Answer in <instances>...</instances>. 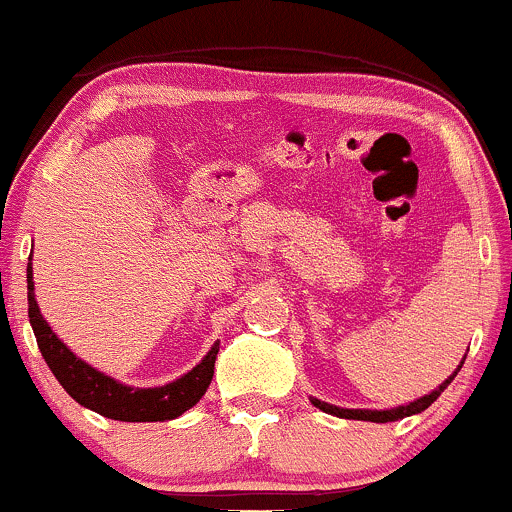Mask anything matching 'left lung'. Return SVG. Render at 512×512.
<instances>
[{
	"instance_id": "8db88e82",
	"label": "left lung",
	"mask_w": 512,
	"mask_h": 512,
	"mask_svg": "<svg viewBox=\"0 0 512 512\" xmlns=\"http://www.w3.org/2000/svg\"><path fill=\"white\" fill-rule=\"evenodd\" d=\"M462 367V365H459ZM457 367V372H459ZM455 372V375H457ZM455 375L450 377V380H445L440 384L435 392H430L426 396H421V399L411 401L409 406H399V409H389V411H363V409H338V406H331V404H324V401L319 399H312V404L317 406V409L326 411V413H333V416H341V418H353V421H372V423H389V421H399V418H406V416H413V413H421L426 411L430 404H433L435 399H438L442 389L447 387L452 380H455Z\"/></svg>"
}]
</instances>
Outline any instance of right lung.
<instances>
[{
	"mask_svg": "<svg viewBox=\"0 0 512 512\" xmlns=\"http://www.w3.org/2000/svg\"><path fill=\"white\" fill-rule=\"evenodd\" d=\"M28 319H31L33 333L45 363L53 370L55 380L62 384L67 394L77 404L86 409L101 413V416L113 418V421L128 423H154V421H171L181 416L191 406L203 399L208 392L212 375H215V358L220 346H212V350L203 358V363L195 365L188 375L181 380L164 384L154 389H132L125 387L116 380H111L103 372L94 370L79 360L60 338L55 336L48 321L40 314L36 295H33V271L28 266Z\"/></svg>",
	"mask_w": 512,
	"mask_h": 512,
	"instance_id": "1",
	"label": "right lung"
}]
</instances>
